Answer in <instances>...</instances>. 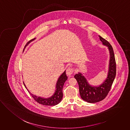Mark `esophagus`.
Returning a JSON list of instances; mask_svg holds the SVG:
<instances>
[{
	"mask_svg": "<svg viewBox=\"0 0 130 130\" xmlns=\"http://www.w3.org/2000/svg\"><path fill=\"white\" fill-rule=\"evenodd\" d=\"M73 72V69L71 67H68L66 69V74L69 76L71 77L72 76V74Z\"/></svg>",
	"mask_w": 130,
	"mask_h": 130,
	"instance_id": "1",
	"label": "esophagus"
}]
</instances>
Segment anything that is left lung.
<instances>
[{
    "label": "left lung",
    "mask_w": 130,
    "mask_h": 130,
    "mask_svg": "<svg viewBox=\"0 0 130 130\" xmlns=\"http://www.w3.org/2000/svg\"><path fill=\"white\" fill-rule=\"evenodd\" d=\"M102 44L107 47L109 52V61L107 76L103 82L98 86L91 85L86 78L83 74L78 72L74 78L77 80L79 92L81 98L84 101L90 103H97L104 99L110 91L116 74V65L113 49L106 40L99 36Z\"/></svg>",
    "instance_id": "left-lung-1"
}]
</instances>
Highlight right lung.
Returning <instances> with one entry per match:
<instances>
[{
	"label": "right lung",
	"mask_w": 130,
	"mask_h": 130,
	"mask_svg": "<svg viewBox=\"0 0 130 130\" xmlns=\"http://www.w3.org/2000/svg\"><path fill=\"white\" fill-rule=\"evenodd\" d=\"M35 39H36V38L30 40L29 42L25 45L24 48L23 49V51H24L25 48L31 42H32ZM67 78H68V77L66 74V70H65L64 72H63L58 78L56 84L55 90L54 93L53 94V95L51 96L48 98H44V97H41L40 96H37L35 95L32 94L26 86L24 82H23V84L25 87V88L27 89L28 92L30 93V94L32 96L34 99L35 101H37L38 103L45 106H55L59 104L62 99L63 87L64 86V83L67 80Z\"/></svg>",
	"instance_id": "add662e5"
}]
</instances>
